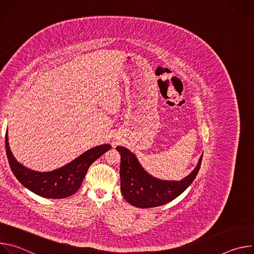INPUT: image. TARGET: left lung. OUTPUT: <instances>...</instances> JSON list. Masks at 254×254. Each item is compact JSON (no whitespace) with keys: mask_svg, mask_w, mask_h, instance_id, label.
<instances>
[{"mask_svg":"<svg viewBox=\"0 0 254 254\" xmlns=\"http://www.w3.org/2000/svg\"><path fill=\"white\" fill-rule=\"evenodd\" d=\"M117 150L121 154V191L125 199L137 208L162 206L182 194L195 180L203 158L202 154L196 168L183 180L167 181L147 173L127 148L118 146Z\"/></svg>","mask_w":254,"mask_h":254,"instance_id":"1","label":"left lung"}]
</instances>
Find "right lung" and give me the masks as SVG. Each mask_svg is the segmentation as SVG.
I'll return each instance as SVG.
<instances>
[{
    "label": "right lung",
    "instance_id": "1",
    "mask_svg": "<svg viewBox=\"0 0 254 254\" xmlns=\"http://www.w3.org/2000/svg\"><path fill=\"white\" fill-rule=\"evenodd\" d=\"M5 143L10 168L19 182L31 192L49 199H62L74 194L80 188L90 165L112 148L108 143L101 144L57 170L37 172L16 161L9 147L7 132Z\"/></svg>",
    "mask_w": 254,
    "mask_h": 254
}]
</instances>
